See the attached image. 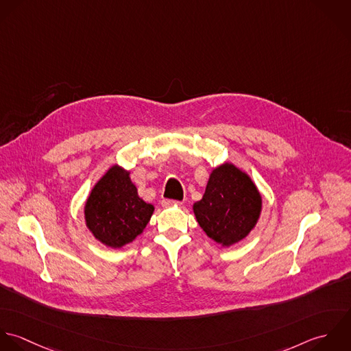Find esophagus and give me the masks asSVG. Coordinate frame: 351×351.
Returning a JSON list of instances; mask_svg holds the SVG:
<instances>
[{"instance_id":"obj_1","label":"esophagus","mask_w":351,"mask_h":351,"mask_svg":"<svg viewBox=\"0 0 351 351\" xmlns=\"http://www.w3.org/2000/svg\"><path fill=\"white\" fill-rule=\"evenodd\" d=\"M162 208H171V206H180L183 205L182 201H173V199H162L161 201Z\"/></svg>"}]
</instances>
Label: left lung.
I'll return each instance as SVG.
<instances>
[{
    "label": "left lung",
    "instance_id": "obj_1",
    "mask_svg": "<svg viewBox=\"0 0 351 351\" xmlns=\"http://www.w3.org/2000/svg\"><path fill=\"white\" fill-rule=\"evenodd\" d=\"M193 210L211 240L230 247L255 228L262 211V197L245 172L225 162L211 171L206 191Z\"/></svg>",
    "mask_w": 351,
    "mask_h": 351
}]
</instances>
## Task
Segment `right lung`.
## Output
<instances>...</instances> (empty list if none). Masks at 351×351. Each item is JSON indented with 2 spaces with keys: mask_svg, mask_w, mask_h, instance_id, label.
<instances>
[{
  "mask_svg": "<svg viewBox=\"0 0 351 351\" xmlns=\"http://www.w3.org/2000/svg\"><path fill=\"white\" fill-rule=\"evenodd\" d=\"M154 211L138 197L130 172L112 165L92 189L84 208L85 222L95 239L121 248L141 234Z\"/></svg>",
  "mask_w": 351,
  "mask_h": 351,
  "instance_id": "1",
  "label": "right lung"
}]
</instances>
